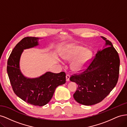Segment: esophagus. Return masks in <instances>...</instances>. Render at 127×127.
<instances>
[{"label": "esophagus", "mask_w": 127, "mask_h": 127, "mask_svg": "<svg viewBox=\"0 0 127 127\" xmlns=\"http://www.w3.org/2000/svg\"><path fill=\"white\" fill-rule=\"evenodd\" d=\"M69 78H70V75L67 74L66 75V80H67V81H69Z\"/></svg>", "instance_id": "1"}]
</instances>
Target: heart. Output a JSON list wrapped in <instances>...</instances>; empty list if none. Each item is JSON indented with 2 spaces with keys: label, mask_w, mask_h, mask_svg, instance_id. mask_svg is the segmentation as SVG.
<instances>
[{
  "label": "heart",
  "mask_w": 127,
  "mask_h": 127,
  "mask_svg": "<svg viewBox=\"0 0 127 127\" xmlns=\"http://www.w3.org/2000/svg\"><path fill=\"white\" fill-rule=\"evenodd\" d=\"M92 55L93 53L90 49L78 45H71L63 52L61 57L66 60L75 58L71 64V68L73 70L78 71L87 66Z\"/></svg>",
  "instance_id": "obj_1"
}]
</instances>
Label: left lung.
<instances>
[{
	"mask_svg": "<svg viewBox=\"0 0 127 127\" xmlns=\"http://www.w3.org/2000/svg\"><path fill=\"white\" fill-rule=\"evenodd\" d=\"M101 37L106 42L105 48L97 52L85 70L70 77V81L78 85L73 96L83 105H92L101 102L116 86L118 80V53L109 40Z\"/></svg>",
	"mask_w": 127,
	"mask_h": 127,
	"instance_id": "8db88e82",
	"label": "left lung"
}]
</instances>
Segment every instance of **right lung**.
Returning <instances> with one entry per match:
<instances>
[{
    "label": "right lung",
    "mask_w": 127,
    "mask_h": 127,
    "mask_svg": "<svg viewBox=\"0 0 127 127\" xmlns=\"http://www.w3.org/2000/svg\"><path fill=\"white\" fill-rule=\"evenodd\" d=\"M39 39L26 37L18 42L9 57L7 71L15 94L30 104L42 106L51 100L57 87L66 83V73L47 72L35 78H28L22 74L20 60L23 50L39 45Z\"/></svg>",
    "instance_id": "1"
}]
</instances>
